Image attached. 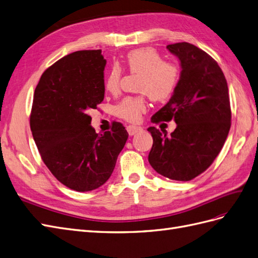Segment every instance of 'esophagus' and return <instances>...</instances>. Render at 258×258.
Returning a JSON list of instances; mask_svg holds the SVG:
<instances>
[{
	"label": "esophagus",
	"instance_id": "34e87169",
	"mask_svg": "<svg viewBox=\"0 0 258 258\" xmlns=\"http://www.w3.org/2000/svg\"><path fill=\"white\" fill-rule=\"evenodd\" d=\"M141 131H143V128L141 126H136V125H128L127 126V132L131 136L135 135L136 133H138V132H141Z\"/></svg>",
	"mask_w": 258,
	"mask_h": 258
}]
</instances>
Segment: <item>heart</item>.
<instances>
[{"instance_id": "heart-1", "label": "heart", "mask_w": 258, "mask_h": 258, "mask_svg": "<svg viewBox=\"0 0 258 258\" xmlns=\"http://www.w3.org/2000/svg\"><path fill=\"white\" fill-rule=\"evenodd\" d=\"M122 66L133 74H138L137 90L143 94L128 96L114 107V113L124 120L136 122L146 111L148 95L151 100H166L172 94L180 78V69L175 63L162 60L161 54L153 48H140L130 51ZM121 69L112 66L104 78V88L116 94L120 88Z\"/></svg>"}]
</instances>
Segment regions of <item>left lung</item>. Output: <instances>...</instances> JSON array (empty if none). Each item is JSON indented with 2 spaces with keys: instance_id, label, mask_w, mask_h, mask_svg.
<instances>
[{
  "instance_id": "8db88e82",
  "label": "left lung",
  "mask_w": 258,
  "mask_h": 258,
  "mask_svg": "<svg viewBox=\"0 0 258 258\" xmlns=\"http://www.w3.org/2000/svg\"><path fill=\"white\" fill-rule=\"evenodd\" d=\"M181 62V76L169 102L151 122L174 120L170 135L148 127L153 147L148 161L158 173L189 181L206 171L227 140L231 126L228 84L220 66L208 53L188 42L167 45Z\"/></svg>"
}]
</instances>
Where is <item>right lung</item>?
Wrapping results in <instances>:
<instances>
[{
	"mask_svg": "<svg viewBox=\"0 0 258 258\" xmlns=\"http://www.w3.org/2000/svg\"><path fill=\"white\" fill-rule=\"evenodd\" d=\"M101 50L76 51L43 72L35 89L30 130L41 159L57 181L88 192L109 180L128 133L120 122L96 133L89 111L104 98Z\"/></svg>",
	"mask_w": 258,
	"mask_h": 258,
	"instance_id": "right-lung-1",
	"label": "right lung"
}]
</instances>
